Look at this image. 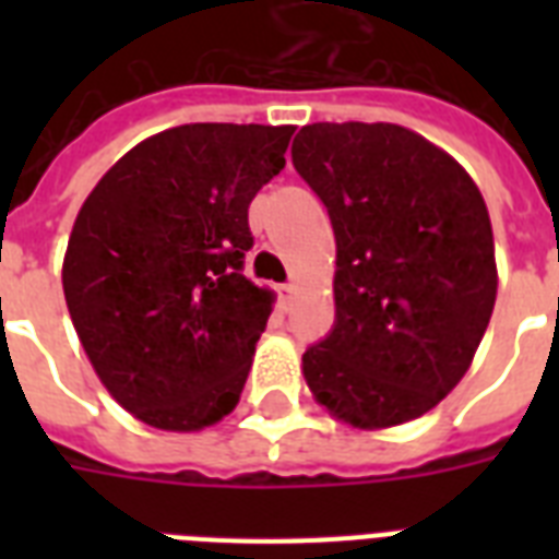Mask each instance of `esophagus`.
I'll return each mask as SVG.
<instances>
[{"label": "esophagus", "mask_w": 559, "mask_h": 559, "mask_svg": "<svg viewBox=\"0 0 559 559\" xmlns=\"http://www.w3.org/2000/svg\"><path fill=\"white\" fill-rule=\"evenodd\" d=\"M278 298H281V307L287 310V307L293 305V298H296V284H284V287H278Z\"/></svg>", "instance_id": "1"}]
</instances>
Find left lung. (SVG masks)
Instances as JSON below:
<instances>
[{"label": "left lung", "instance_id": "left-lung-1", "mask_svg": "<svg viewBox=\"0 0 559 559\" xmlns=\"http://www.w3.org/2000/svg\"><path fill=\"white\" fill-rule=\"evenodd\" d=\"M293 165L336 235V324L301 357L307 389L354 429L408 424L459 385L493 316L485 197L450 153L382 121L301 127Z\"/></svg>", "mask_w": 559, "mask_h": 559}]
</instances>
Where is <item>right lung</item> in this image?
<instances>
[{
	"label": "right lung",
	"mask_w": 559,
	"mask_h": 559,
	"mask_svg": "<svg viewBox=\"0 0 559 559\" xmlns=\"http://www.w3.org/2000/svg\"><path fill=\"white\" fill-rule=\"evenodd\" d=\"M296 127L182 124L127 151L74 217L63 296L118 406L165 432L235 412L275 305L246 278L249 202Z\"/></svg>",
	"instance_id": "obj_1"
}]
</instances>
